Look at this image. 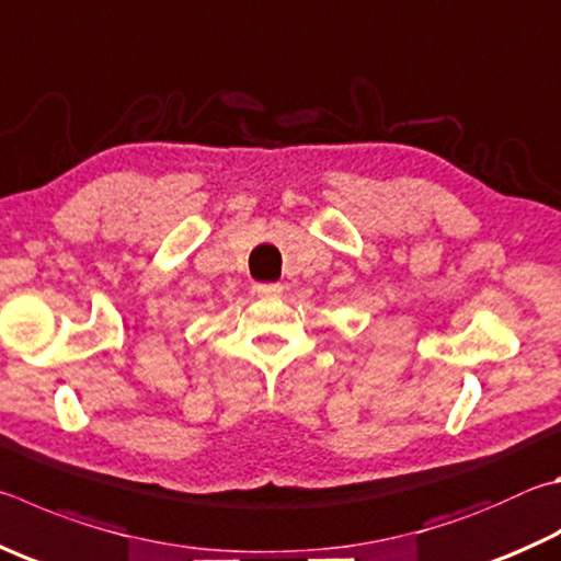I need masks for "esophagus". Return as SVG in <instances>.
<instances>
[{
	"instance_id": "34e87169",
	"label": "esophagus",
	"mask_w": 561,
	"mask_h": 561,
	"mask_svg": "<svg viewBox=\"0 0 561 561\" xmlns=\"http://www.w3.org/2000/svg\"><path fill=\"white\" fill-rule=\"evenodd\" d=\"M257 294L260 297H277V294H282V284L277 282H264V284H257Z\"/></svg>"
}]
</instances>
